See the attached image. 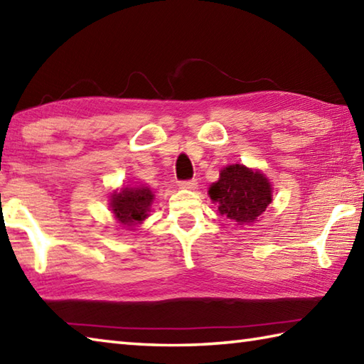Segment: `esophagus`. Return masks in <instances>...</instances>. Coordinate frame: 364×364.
<instances>
[{"label":"esophagus","instance_id":"esophagus-1","mask_svg":"<svg viewBox=\"0 0 364 364\" xmlns=\"http://www.w3.org/2000/svg\"><path fill=\"white\" fill-rule=\"evenodd\" d=\"M181 189H196L197 188V181L196 180H186L180 183Z\"/></svg>","mask_w":364,"mask_h":364}]
</instances>
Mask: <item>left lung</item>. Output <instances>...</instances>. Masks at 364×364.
Listing matches in <instances>:
<instances>
[{
	"label": "left lung",
	"instance_id": "1",
	"mask_svg": "<svg viewBox=\"0 0 364 364\" xmlns=\"http://www.w3.org/2000/svg\"><path fill=\"white\" fill-rule=\"evenodd\" d=\"M208 196L218 203L221 215L243 228L259 221L272 202V184L262 171L232 164L221 170L220 180L211 184Z\"/></svg>",
	"mask_w": 364,
	"mask_h": 364
}]
</instances>
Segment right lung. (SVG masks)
<instances>
[{"mask_svg":"<svg viewBox=\"0 0 364 364\" xmlns=\"http://www.w3.org/2000/svg\"><path fill=\"white\" fill-rule=\"evenodd\" d=\"M153 200L154 194L148 186H127L111 194L109 208L122 228H130L148 216Z\"/></svg>","mask_w":364,"mask_h":364,"instance_id":"add662e5","label":"right lung"}]
</instances>
